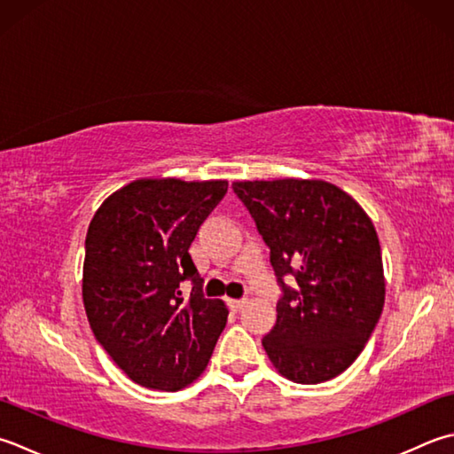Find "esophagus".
<instances>
[{"label": "esophagus", "instance_id": "obj_1", "mask_svg": "<svg viewBox=\"0 0 454 454\" xmlns=\"http://www.w3.org/2000/svg\"><path fill=\"white\" fill-rule=\"evenodd\" d=\"M246 303H247V299H228L230 309H234V310H239L242 307H246Z\"/></svg>", "mask_w": 454, "mask_h": 454}]
</instances>
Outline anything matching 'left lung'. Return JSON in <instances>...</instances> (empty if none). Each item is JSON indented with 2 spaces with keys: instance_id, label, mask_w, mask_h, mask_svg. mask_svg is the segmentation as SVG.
<instances>
[{
  "instance_id": "left-lung-1",
  "label": "left lung",
  "mask_w": 454,
  "mask_h": 454,
  "mask_svg": "<svg viewBox=\"0 0 454 454\" xmlns=\"http://www.w3.org/2000/svg\"><path fill=\"white\" fill-rule=\"evenodd\" d=\"M232 189L270 247L281 287L265 352L297 384L336 378L358 358L384 309L374 224L350 194L325 181H244Z\"/></svg>"
}]
</instances>
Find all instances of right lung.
Segmentation results:
<instances>
[{
    "label": "right lung",
    "mask_w": 454,
    "mask_h": 454,
    "mask_svg": "<svg viewBox=\"0 0 454 454\" xmlns=\"http://www.w3.org/2000/svg\"><path fill=\"white\" fill-rule=\"evenodd\" d=\"M228 191L226 181H136L94 215L82 297L96 340L139 386L176 392L197 380L228 309L207 299L189 247ZM191 280L189 298L180 283Z\"/></svg>",
    "instance_id": "obj_1"
}]
</instances>
